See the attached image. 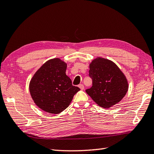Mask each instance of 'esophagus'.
Instances as JSON below:
<instances>
[{"mask_svg":"<svg viewBox=\"0 0 154 154\" xmlns=\"http://www.w3.org/2000/svg\"><path fill=\"white\" fill-rule=\"evenodd\" d=\"M78 87L80 88L81 90H83V89H84V85H83V84H80V85H78Z\"/></svg>","mask_w":154,"mask_h":154,"instance_id":"34e87169","label":"esophagus"}]
</instances>
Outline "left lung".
I'll return each instance as SVG.
<instances>
[{"label":"left lung","mask_w":154,"mask_h":154,"mask_svg":"<svg viewBox=\"0 0 154 154\" xmlns=\"http://www.w3.org/2000/svg\"><path fill=\"white\" fill-rule=\"evenodd\" d=\"M92 86L85 91L96 104L109 109L117 104L127 94V79L115 63L97 57L89 65Z\"/></svg>","instance_id":"8db88e82"}]
</instances>
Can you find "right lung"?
Returning a JSON list of instances; mask_svg holds the SVG:
<instances>
[{
  "instance_id": "right-lung-1",
  "label": "right lung",
  "mask_w": 154,
  "mask_h": 154,
  "mask_svg": "<svg viewBox=\"0 0 154 154\" xmlns=\"http://www.w3.org/2000/svg\"><path fill=\"white\" fill-rule=\"evenodd\" d=\"M67 63L60 58L51 59L31 78L29 92L40 109L57 114L67 109L80 88L73 86L66 74Z\"/></svg>"
}]
</instances>
